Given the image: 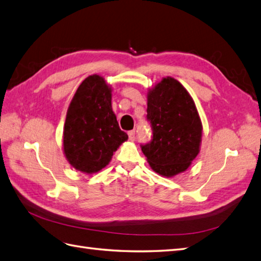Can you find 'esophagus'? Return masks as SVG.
<instances>
[{"instance_id": "obj_1", "label": "esophagus", "mask_w": 261, "mask_h": 261, "mask_svg": "<svg viewBox=\"0 0 261 261\" xmlns=\"http://www.w3.org/2000/svg\"><path fill=\"white\" fill-rule=\"evenodd\" d=\"M129 140L130 141H135V139H136V131L135 130H132V131H129Z\"/></svg>"}]
</instances>
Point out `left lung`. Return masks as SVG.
<instances>
[{
  "mask_svg": "<svg viewBox=\"0 0 261 261\" xmlns=\"http://www.w3.org/2000/svg\"><path fill=\"white\" fill-rule=\"evenodd\" d=\"M147 119L153 130L141 145L151 169L171 178L186 171L200 152L202 123L196 103L178 80L162 77L147 94Z\"/></svg>",
  "mask_w": 261,
  "mask_h": 261,
  "instance_id": "obj_1",
  "label": "left lung"
}]
</instances>
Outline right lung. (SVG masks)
Instances as JSON below:
<instances>
[{
	"instance_id": "add662e5",
	"label": "right lung",
	"mask_w": 261,
	"mask_h": 261,
	"mask_svg": "<svg viewBox=\"0 0 261 261\" xmlns=\"http://www.w3.org/2000/svg\"><path fill=\"white\" fill-rule=\"evenodd\" d=\"M112 89L105 77L89 75L79 86L66 111L63 153L75 170L92 174L111 161L128 135L112 110Z\"/></svg>"
}]
</instances>
